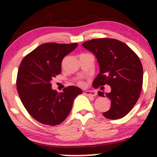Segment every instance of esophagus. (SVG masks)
Listing matches in <instances>:
<instances>
[{
  "mask_svg": "<svg viewBox=\"0 0 157 157\" xmlns=\"http://www.w3.org/2000/svg\"><path fill=\"white\" fill-rule=\"evenodd\" d=\"M84 94L88 97H95L97 95V94L95 91H86L84 92Z\"/></svg>",
  "mask_w": 157,
  "mask_h": 157,
  "instance_id": "1",
  "label": "esophagus"
}]
</instances>
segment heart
Returning <instances> with one entry per match:
<instances>
[{"instance_id": "b5f03b06", "label": "heart", "mask_w": 157, "mask_h": 157, "mask_svg": "<svg viewBox=\"0 0 157 157\" xmlns=\"http://www.w3.org/2000/svg\"><path fill=\"white\" fill-rule=\"evenodd\" d=\"M78 84L79 85H80V86H84V85H85V82H83V81H79V82H78Z\"/></svg>"}]
</instances>
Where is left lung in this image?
Listing matches in <instances>:
<instances>
[{
  "mask_svg": "<svg viewBox=\"0 0 157 157\" xmlns=\"http://www.w3.org/2000/svg\"><path fill=\"white\" fill-rule=\"evenodd\" d=\"M82 46L96 56L100 65L94 87L111 86L110 93L98 92L99 96L111 100V108L102 114L109 120L124 117L137 102L142 91L143 68L140 58L129 46L116 39H93Z\"/></svg>",
  "mask_w": 157,
  "mask_h": 157,
  "instance_id": "left-lung-1",
  "label": "left lung"
}]
</instances>
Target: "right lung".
I'll return each instance as SVG.
<instances>
[{
	"mask_svg": "<svg viewBox=\"0 0 157 157\" xmlns=\"http://www.w3.org/2000/svg\"><path fill=\"white\" fill-rule=\"evenodd\" d=\"M77 43H46L23 59L17 71L16 86L23 106L35 120L47 125H57L66 120L73 101L82 93L74 86L58 93L52 89L51 80L61 72V63L75 50Z\"/></svg>",
	"mask_w": 157,
	"mask_h": 157,
	"instance_id": "obj_1",
	"label": "right lung"
}]
</instances>
